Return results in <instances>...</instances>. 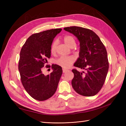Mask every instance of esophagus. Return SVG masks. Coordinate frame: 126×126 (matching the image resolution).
I'll list each match as a JSON object with an SVG mask.
<instances>
[{
	"mask_svg": "<svg viewBox=\"0 0 126 126\" xmlns=\"http://www.w3.org/2000/svg\"><path fill=\"white\" fill-rule=\"evenodd\" d=\"M68 71V69H63V73H65L66 72H67Z\"/></svg>",
	"mask_w": 126,
	"mask_h": 126,
	"instance_id": "1",
	"label": "esophagus"
}]
</instances>
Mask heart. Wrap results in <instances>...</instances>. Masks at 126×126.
<instances>
[{
  "instance_id": "b5f03b06",
  "label": "heart",
  "mask_w": 126,
  "mask_h": 126,
  "mask_svg": "<svg viewBox=\"0 0 126 126\" xmlns=\"http://www.w3.org/2000/svg\"><path fill=\"white\" fill-rule=\"evenodd\" d=\"M63 41L65 44L69 47H71L75 46L76 42L74 37L70 35H66L63 37ZM57 41H54L50 45V52L51 53H55L57 47ZM75 58L73 56H61L56 60L55 63L57 65L61 66L63 68H68L74 63Z\"/></svg>"
}]
</instances>
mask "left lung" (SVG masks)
<instances>
[{"label":"left lung","mask_w":126,"mask_h":126,"mask_svg":"<svg viewBox=\"0 0 126 126\" xmlns=\"http://www.w3.org/2000/svg\"><path fill=\"white\" fill-rule=\"evenodd\" d=\"M64 30L73 33L79 42V57L74 65L86 70L85 73L72 70L74 74L72 86L79 95L94 96L103 87L108 71L106 47L99 37L90 29L70 26Z\"/></svg>","instance_id":"1"}]
</instances>
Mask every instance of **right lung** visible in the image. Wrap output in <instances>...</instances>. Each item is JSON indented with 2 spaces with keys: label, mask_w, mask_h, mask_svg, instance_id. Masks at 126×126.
Returning <instances> with one entry per match:
<instances>
[{
  "label": "right lung",
  "mask_w": 126,
  "mask_h": 126,
  "mask_svg": "<svg viewBox=\"0 0 126 126\" xmlns=\"http://www.w3.org/2000/svg\"><path fill=\"white\" fill-rule=\"evenodd\" d=\"M61 31L51 29L32 34L21 49L18 64L21 82L26 92L36 100H46L57 90L63 72L61 66L52 64L53 71L47 75L42 71L50 58V45Z\"/></svg>",
  "instance_id": "add662e5"
}]
</instances>
